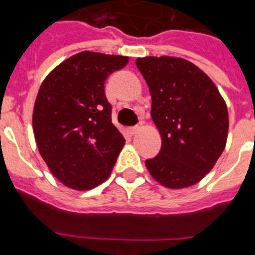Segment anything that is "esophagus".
I'll return each mask as SVG.
<instances>
[{
	"label": "esophagus",
	"mask_w": 255,
	"mask_h": 255,
	"mask_svg": "<svg viewBox=\"0 0 255 255\" xmlns=\"http://www.w3.org/2000/svg\"><path fill=\"white\" fill-rule=\"evenodd\" d=\"M138 130H139L138 126H136V127H130L129 128V133H130V134H132V136H133V134H136V133L138 132Z\"/></svg>",
	"instance_id": "obj_1"
}]
</instances>
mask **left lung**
Returning <instances> with one entry per match:
<instances>
[{"label":"left lung","mask_w":255,"mask_h":255,"mask_svg":"<svg viewBox=\"0 0 255 255\" xmlns=\"http://www.w3.org/2000/svg\"><path fill=\"white\" fill-rule=\"evenodd\" d=\"M136 65L148 85L151 117L161 136L160 152L144 162L147 170L171 189L197 184L226 146V103L212 80L187 59L144 57Z\"/></svg>","instance_id":"obj_1"}]
</instances>
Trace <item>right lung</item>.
<instances>
[{
    "label": "right lung",
    "mask_w": 255,
    "mask_h": 255,
    "mask_svg": "<svg viewBox=\"0 0 255 255\" xmlns=\"http://www.w3.org/2000/svg\"><path fill=\"white\" fill-rule=\"evenodd\" d=\"M128 61L85 50L62 62L40 85L34 136L50 173L66 187L93 189L113 170L126 139L112 123L104 84Z\"/></svg>",
    "instance_id": "obj_1"
}]
</instances>
